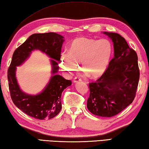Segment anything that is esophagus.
Masks as SVG:
<instances>
[{
	"label": "esophagus",
	"mask_w": 149,
	"mask_h": 149,
	"mask_svg": "<svg viewBox=\"0 0 149 149\" xmlns=\"http://www.w3.org/2000/svg\"><path fill=\"white\" fill-rule=\"evenodd\" d=\"M81 81H82L80 77H75L74 79H73V82H74V83H78V82Z\"/></svg>",
	"instance_id": "34e87169"
}]
</instances>
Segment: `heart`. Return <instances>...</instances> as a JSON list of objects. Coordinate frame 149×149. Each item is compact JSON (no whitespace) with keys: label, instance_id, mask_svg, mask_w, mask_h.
I'll list each match as a JSON object with an SVG mask.
<instances>
[{"label":"heart","instance_id":"b5f03b06","mask_svg":"<svg viewBox=\"0 0 149 149\" xmlns=\"http://www.w3.org/2000/svg\"><path fill=\"white\" fill-rule=\"evenodd\" d=\"M113 54L111 42L107 39L100 40L80 38L71 44L68 53H63L60 65L67 72L76 70L81 63L83 70L93 78L100 77L108 68Z\"/></svg>","mask_w":149,"mask_h":149}]
</instances>
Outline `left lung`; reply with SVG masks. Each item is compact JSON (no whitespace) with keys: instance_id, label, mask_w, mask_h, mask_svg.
I'll list each match as a JSON object with an SVG mask.
<instances>
[{"instance_id":"1","label":"left lung","mask_w":149,"mask_h":149,"mask_svg":"<svg viewBox=\"0 0 149 149\" xmlns=\"http://www.w3.org/2000/svg\"><path fill=\"white\" fill-rule=\"evenodd\" d=\"M112 40L114 58L106 71L89 83L87 107L95 115L111 117L132 102L140 79L136 52L124 38L115 33L104 32Z\"/></svg>"}]
</instances>
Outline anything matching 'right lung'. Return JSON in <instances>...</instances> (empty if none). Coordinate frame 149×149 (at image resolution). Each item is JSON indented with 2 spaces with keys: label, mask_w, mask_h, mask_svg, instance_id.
I'll return each instance as SVG.
<instances>
[{
  "label": "right lung",
  "mask_w": 149,
  "mask_h": 149,
  "mask_svg": "<svg viewBox=\"0 0 149 149\" xmlns=\"http://www.w3.org/2000/svg\"><path fill=\"white\" fill-rule=\"evenodd\" d=\"M63 36L56 33L33 34L15 50L8 70L9 90L13 102L26 115L38 120L50 119L61 109V94L72 81L59 75H55L59 68ZM35 49L47 53L52 60L53 73L49 83L42 93L30 96L22 92L15 77L16 66L20 65Z\"/></svg>",
  "instance_id": "right-lung-1"
}]
</instances>
